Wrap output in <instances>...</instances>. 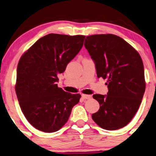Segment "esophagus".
I'll return each mask as SVG.
<instances>
[{"instance_id": "esophagus-1", "label": "esophagus", "mask_w": 156, "mask_h": 156, "mask_svg": "<svg viewBox=\"0 0 156 156\" xmlns=\"http://www.w3.org/2000/svg\"><path fill=\"white\" fill-rule=\"evenodd\" d=\"M82 98L83 99H90V98H91V96L88 95H84V94H82Z\"/></svg>"}]
</instances>
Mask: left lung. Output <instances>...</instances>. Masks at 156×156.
<instances>
[{
  "mask_svg": "<svg viewBox=\"0 0 156 156\" xmlns=\"http://www.w3.org/2000/svg\"><path fill=\"white\" fill-rule=\"evenodd\" d=\"M84 46L95 61L98 77L107 80V95L95 94L100 104L92 115L100 127L116 130L131 122L145 90L143 60L122 37L112 34L87 36Z\"/></svg>",
  "mask_w": 156,
  "mask_h": 156,
  "instance_id": "obj_1",
  "label": "left lung"
}]
</instances>
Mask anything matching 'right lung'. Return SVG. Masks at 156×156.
<instances>
[{"mask_svg": "<svg viewBox=\"0 0 156 156\" xmlns=\"http://www.w3.org/2000/svg\"><path fill=\"white\" fill-rule=\"evenodd\" d=\"M84 35L48 34L33 44L19 59L15 90L27 120L51 133L63 127L81 95L58 87V75L76 56Z\"/></svg>", "mask_w": 156, "mask_h": 156, "instance_id": "obj_1", "label": "right lung"}]
</instances>
